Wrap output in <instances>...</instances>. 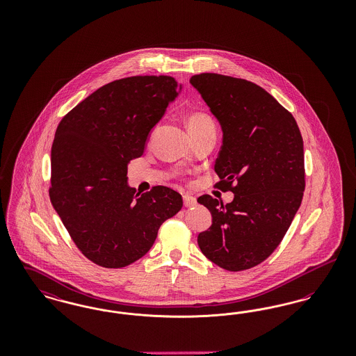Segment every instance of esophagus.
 <instances>
[{"instance_id": "34e87169", "label": "esophagus", "mask_w": 356, "mask_h": 356, "mask_svg": "<svg viewBox=\"0 0 356 356\" xmlns=\"http://www.w3.org/2000/svg\"><path fill=\"white\" fill-rule=\"evenodd\" d=\"M183 202H184V205H186V208H191V207L196 205V199L193 196H189V195H184L183 196Z\"/></svg>"}]
</instances>
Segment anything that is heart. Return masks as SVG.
Masks as SVG:
<instances>
[{
	"label": "heart",
	"instance_id": "b5f03b06",
	"mask_svg": "<svg viewBox=\"0 0 356 356\" xmlns=\"http://www.w3.org/2000/svg\"><path fill=\"white\" fill-rule=\"evenodd\" d=\"M186 127H188L189 135H197L208 131H215L213 121L204 112H193L192 115H189V118L186 120Z\"/></svg>",
	"mask_w": 356,
	"mask_h": 356
}]
</instances>
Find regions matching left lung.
Wrapping results in <instances>:
<instances>
[{"label":"left lung","instance_id":"obj_1","mask_svg":"<svg viewBox=\"0 0 356 356\" xmlns=\"http://www.w3.org/2000/svg\"><path fill=\"white\" fill-rule=\"evenodd\" d=\"M189 83L220 124L216 186L234 192L228 204L209 195L197 199L212 215L197 244L221 268L248 270L276 250L302 204L303 138L293 116L259 85L218 73Z\"/></svg>","mask_w":356,"mask_h":356}]
</instances>
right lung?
Listing matches in <instances>:
<instances>
[{
    "label": "right lung",
    "instance_id": "add662e5",
    "mask_svg": "<svg viewBox=\"0 0 356 356\" xmlns=\"http://www.w3.org/2000/svg\"><path fill=\"white\" fill-rule=\"evenodd\" d=\"M183 85L170 76H135L104 85L57 127L51 147L54 211L77 248L105 268L147 254L160 225L183 207L168 186L136 193L128 164L147 147L153 127Z\"/></svg>",
    "mask_w": 356,
    "mask_h": 356
}]
</instances>
